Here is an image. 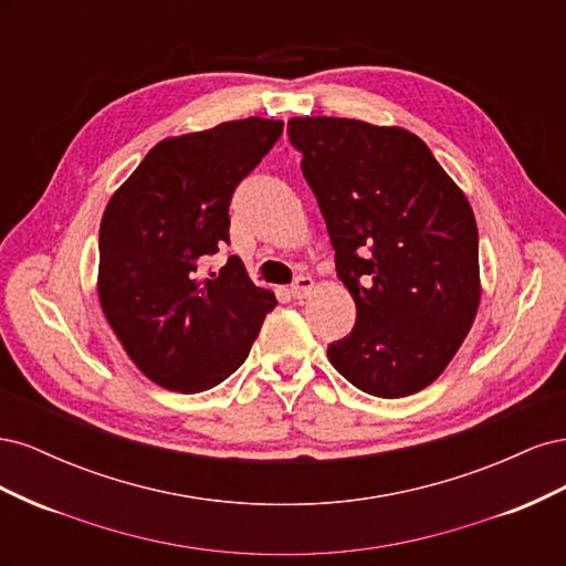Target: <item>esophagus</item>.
Here are the masks:
<instances>
[{
    "label": "esophagus",
    "instance_id": "1",
    "mask_svg": "<svg viewBox=\"0 0 566 566\" xmlns=\"http://www.w3.org/2000/svg\"><path fill=\"white\" fill-rule=\"evenodd\" d=\"M312 290H314V281L310 276H300L295 281V285L290 287V295H293L295 300H306L312 295Z\"/></svg>",
    "mask_w": 566,
    "mask_h": 566
}]
</instances>
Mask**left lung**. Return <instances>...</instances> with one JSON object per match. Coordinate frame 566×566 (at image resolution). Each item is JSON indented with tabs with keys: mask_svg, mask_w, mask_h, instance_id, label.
I'll list each match as a JSON object with an SVG mask.
<instances>
[{
	"mask_svg": "<svg viewBox=\"0 0 566 566\" xmlns=\"http://www.w3.org/2000/svg\"><path fill=\"white\" fill-rule=\"evenodd\" d=\"M287 136L356 304L331 364L373 397L424 389L451 364L482 300L470 200L403 127L316 115L287 119Z\"/></svg>",
	"mask_w": 566,
	"mask_h": 566,
	"instance_id": "8db88e82",
	"label": "left lung"
}]
</instances>
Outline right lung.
<instances>
[{
  "label": "right lung",
  "mask_w": 566,
  "mask_h": 566,
  "mask_svg": "<svg viewBox=\"0 0 566 566\" xmlns=\"http://www.w3.org/2000/svg\"><path fill=\"white\" fill-rule=\"evenodd\" d=\"M281 132V119L248 117L167 136L101 217V310L134 366L165 389L196 394L224 382L276 306L241 256L208 279L200 266L229 243L233 188Z\"/></svg>",
  "instance_id": "add662e5"
}]
</instances>
